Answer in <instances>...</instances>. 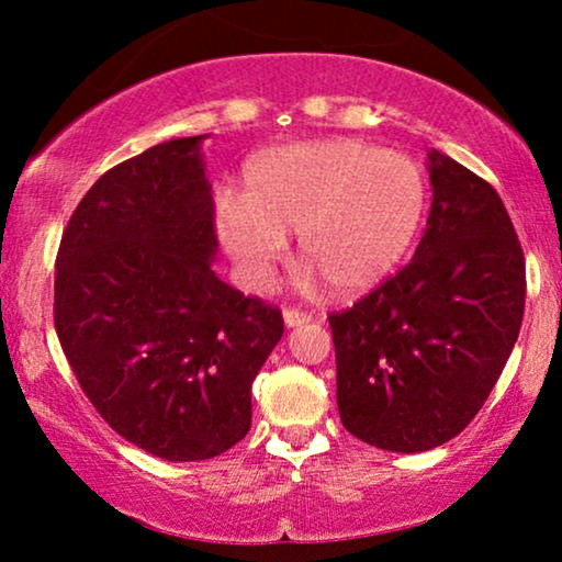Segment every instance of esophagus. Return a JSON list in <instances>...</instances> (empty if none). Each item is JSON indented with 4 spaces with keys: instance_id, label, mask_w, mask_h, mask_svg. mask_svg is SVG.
Instances as JSON below:
<instances>
[{
    "instance_id": "obj_1",
    "label": "esophagus",
    "mask_w": 562,
    "mask_h": 562,
    "mask_svg": "<svg viewBox=\"0 0 562 562\" xmlns=\"http://www.w3.org/2000/svg\"><path fill=\"white\" fill-rule=\"evenodd\" d=\"M312 317L306 312H299V310H291V306H286L283 310V322H286V327H299L304 325V322H310Z\"/></svg>"
}]
</instances>
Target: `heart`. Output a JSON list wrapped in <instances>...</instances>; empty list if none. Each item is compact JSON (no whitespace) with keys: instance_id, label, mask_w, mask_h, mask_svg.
<instances>
[{"instance_id":"obj_1","label":"heart","mask_w":562,"mask_h":562,"mask_svg":"<svg viewBox=\"0 0 562 562\" xmlns=\"http://www.w3.org/2000/svg\"><path fill=\"white\" fill-rule=\"evenodd\" d=\"M427 176L398 150L350 140L281 145L252 160L243 196L217 202L220 240L263 289L299 233V252L337 294H363L402 263L425 220Z\"/></svg>"}]
</instances>
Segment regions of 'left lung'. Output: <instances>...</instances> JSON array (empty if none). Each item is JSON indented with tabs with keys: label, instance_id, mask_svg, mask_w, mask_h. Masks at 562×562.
<instances>
[{
	"label": "left lung",
	"instance_id": "left-lung-1",
	"mask_svg": "<svg viewBox=\"0 0 562 562\" xmlns=\"http://www.w3.org/2000/svg\"><path fill=\"white\" fill-rule=\"evenodd\" d=\"M429 181L414 258L327 317L342 425L391 452L432 450L471 425L525 314V252L496 189L440 150Z\"/></svg>",
	"mask_w": 562,
	"mask_h": 562
}]
</instances>
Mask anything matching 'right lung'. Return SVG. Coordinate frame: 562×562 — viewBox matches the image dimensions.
<instances>
[{
	"label": "right lung",
	"mask_w": 562,
	"mask_h": 562,
	"mask_svg": "<svg viewBox=\"0 0 562 562\" xmlns=\"http://www.w3.org/2000/svg\"><path fill=\"white\" fill-rule=\"evenodd\" d=\"M202 140L114 166L60 237L53 319L83 394L150 456H220L250 429V386L283 335L279 306L212 271L217 252Z\"/></svg>",
	"instance_id": "obj_1"
}]
</instances>
